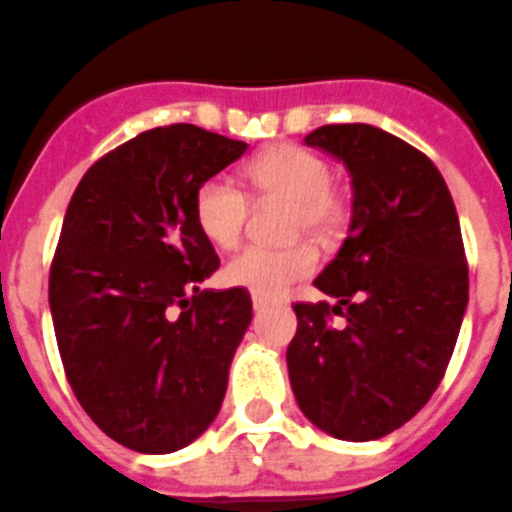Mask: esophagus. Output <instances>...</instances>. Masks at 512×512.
<instances>
[{
  "label": "esophagus",
  "mask_w": 512,
  "mask_h": 512,
  "mask_svg": "<svg viewBox=\"0 0 512 512\" xmlns=\"http://www.w3.org/2000/svg\"><path fill=\"white\" fill-rule=\"evenodd\" d=\"M266 308V300L259 298V295H253V310H264Z\"/></svg>",
  "instance_id": "obj_1"
}]
</instances>
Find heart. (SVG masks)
Returning <instances> with one entry per match:
<instances>
[{"mask_svg": "<svg viewBox=\"0 0 512 512\" xmlns=\"http://www.w3.org/2000/svg\"><path fill=\"white\" fill-rule=\"evenodd\" d=\"M246 181L261 202H287V233L334 240L347 222V204L331 186V168L316 152L298 144H274L246 165ZM251 199L230 178L212 176L194 191L199 233L217 248H233L243 238ZM318 253L310 246L246 248L227 261L222 279L259 298H277L298 279L316 272Z\"/></svg>", "mask_w": 512, "mask_h": 512, "instance_id": "b5f03b06", "label": "heart"}]
</instances>
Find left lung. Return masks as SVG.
<instances>
[{
  "label": "left lung",
  "mask_w": 512,
  "mask_h": 512,
  "mask_svg": "<svg viewBox=\"0 0 512 512\" xmlns=\"http://www.w3.org/2000/svg\"><path fill=\"white\" fill-rule=\"evenodd\" d=\"M305 144L347 165L355 199L347 240L313 282L336 305H292L290 383L323 432L378 440L430 401L456 347L469 303L456 204L430 157L378 126L329 124Z\"/></svg>",
  "instance_id": "obj_1"
}]
</instances>
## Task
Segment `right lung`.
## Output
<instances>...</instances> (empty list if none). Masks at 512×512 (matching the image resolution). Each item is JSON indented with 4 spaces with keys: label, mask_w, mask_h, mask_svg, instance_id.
<instances>
[{
    "label": "right lung",
    "mask_w": 512,
    "mask_h": 512,
    "mask_svg": "<svg viewBox=\"0 0 512 512\" xmlns=\"http://www.w3.org/2000/svg\"><path fill=\"white\" fill-rule=\"evenodd\" d=\"M248 144L194 124L142 131L90 165L56 243L48 303L74 396L108 438L173 453L212 425L253 316L248 290H199L220 266L196 186Z\"/></svg>",
    "instance_id": "add662e5"
}]
</instances>
